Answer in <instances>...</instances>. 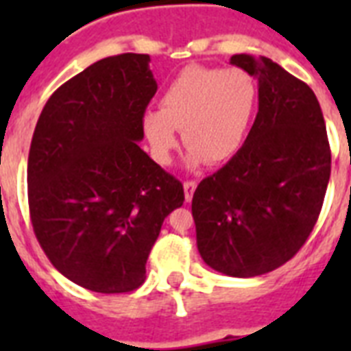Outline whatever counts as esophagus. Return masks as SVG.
I'll use <instances>...</instances> for the list:
<instances>
[{"label": "esophagus", "instance_id": "1", "mask_svg": "<svg viewBox=\"0 0 351 351\" xmlns=\"http://www.w3.org/2000/svg\"><path fill=\"white\" fill-rule=\"evenodd\" d=\"M197 189V182L195 180H186L184 182V193H186V200L187 202H191L193 193Z\"/></svg>", "mask_w": 351, "mask_h": 351}]
</instances>
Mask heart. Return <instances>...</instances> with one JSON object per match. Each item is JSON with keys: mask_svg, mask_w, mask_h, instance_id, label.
<instances>
[{"mask_svg": "<svg viewBox=\"0 0 351 351\" xmlns=\"http://www.w3.org/2000/svg\"><path fill=\"white\" fill-rule=\"evenodd\" d=\"M256 101V82L242 69L191 65L164 90L160 111L143 114L142 127L160 164L169 162L176 131L189 147V164H222L244 145Z\"/></svg>", "mask_w": 351, "mask_h": 351, "instance_id": "1", "label": "heart"}]
</instances>
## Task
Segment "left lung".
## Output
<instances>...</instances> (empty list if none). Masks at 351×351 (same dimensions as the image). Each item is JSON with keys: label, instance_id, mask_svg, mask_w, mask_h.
<instances>
[{"label": "left lung", "instance_id": "obj_1", "mask_svg": "<svg viewBox=\"0 0 351 351\" xmlns=\"http://www.w3.org/2000/svg\"><path fill=\"white\" fill-rule=\"evenodd\" d=\"M258 80V112L244 145L193 195L200 256L247 278L277 269L304 245L326 195L332 153L315 93L269 58L234 54Z\"/></svg>", "mask_w": 351, "mask_h": 351}]
</instances>
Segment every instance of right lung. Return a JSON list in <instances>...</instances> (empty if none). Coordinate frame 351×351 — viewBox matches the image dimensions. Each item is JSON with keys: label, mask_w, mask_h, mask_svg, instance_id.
<instances>
[{"label": "right lung", "mask_w": 351, "mask_h": 351, "mask_svg": "<svg viewBox=\"0 0 351 351\" xmlns=\"http://www.w3.org/2000/svg\"><path fill=\"white\" fill-rule=\"evenodd\" d=\"M147 54L104 58L54 90L30 142L29 211L36 239L63 277L127 293L184 187L140 149L158 85Z\"/></svg>", "instance_id": "1"}]
</instances>
